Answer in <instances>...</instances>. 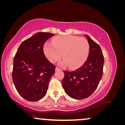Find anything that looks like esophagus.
I'll use <instances>...</instances> for the list:
<instances>
[{"instance_id": "obj_1", "label": "esophagus", "mask_w": 125, "mask_h": 125, "mask_svg": "<svg viewBox=\"0 0 125 125\" xmlns=\"http://www.w3.org/2000/svg\"><path fill=\"white\" fill-rule=\"evenodd\" d=\"M61 70V69L59 67H56V68H55L56 71H58V70Z\"/></svg>"}]
</instances>
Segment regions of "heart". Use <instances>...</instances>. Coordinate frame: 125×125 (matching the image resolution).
<instances>
[{"label": "heart", "instance_id": "1", "mask_svg": "<svg viewBox=\"0 0 125 125\" xmlns=\"http://www.w3.org/2000/svg\"><path fill=\"white\" fill-rule=\"evenodd\" d=\"M52 44L46 43L44 46V52L47 58L52 63L59 61L63 53L62 66L71 68L78 67L87 59L89 46L87 40L73 36H64L55 37Z\"/></svg>", "mask_w": 125, "mask_h": 125}]
</instances>
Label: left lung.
<instances>
[{
  "label": "left lung",
  "mask_w": 125,
  "mask_h": 125,
  "mask_svg": "<svg viewBox=\"0 0 125 125\" xmlns=\"http://www.w3.org/2000/svg\"><path fill=\"white\" fill-rule=\"evenodd\" d=\"M85 36L89 45L87 61L74 71H63L62 85L65 92L77 100L90 96L97 88L103 74L104 57L101 47L89 36Z\"/></svg>",
  "instance_id": "obj_1"
}]
</instances>
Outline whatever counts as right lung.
I'll list each match as a JSON object with an SVG mask.
<instances>
[{
	"mask_svg": "<svg viewBox=\"0 0 125 125\" xmlns=\"http://www.w3.org/2000/svg\"><path fill=\"white\" fill-rule=\"evenodd\" d=\"M54 34L38 32L21 43L13 59L12 79L16 89L24 99L37 101L46 94L55 66L49 62L43 45Z\"/></svg>",
	"mask_w": 125,
	"mask_h": 125,
	"instance_id": "obj_1",
	"label": "right lung"
}]
</instances>
